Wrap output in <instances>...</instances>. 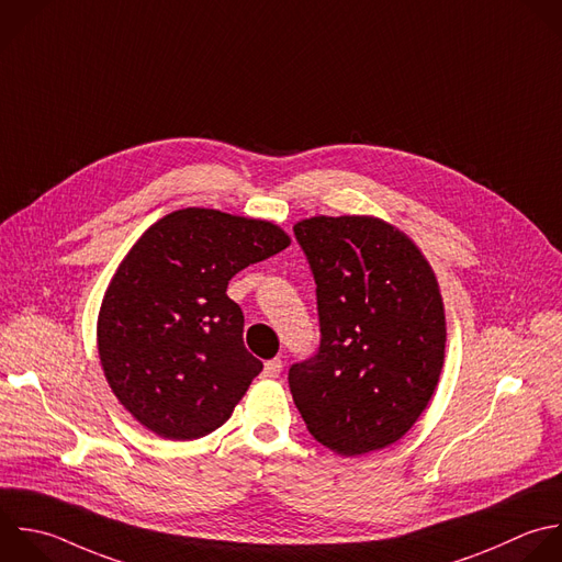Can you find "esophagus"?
<instances>
[{
	"instance_id": "obj_1",
	"label": "esophagus",
	"mask_w": 562,
	"mask_h": 562,
	"mask_svg": "<svg viewBox=\"0 0 562 562\" xmlns=\"http://www.w3.org/2000/svg\"><path fill=\"white\" fill-rule=\"evenodd\" d=\"M281 371H283V362H281L279 358H274V360H268V362L263 364L261 375H263V378H268V380H274V378H279V375H281Z\"/></svg>"
}]
</instances>
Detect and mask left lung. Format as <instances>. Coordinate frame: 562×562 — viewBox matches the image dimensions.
Segmentation results:
<instances>
[{"instance_id":"left-lung-1","label":"left lung","mask_w":562,"mask_h":562,"mask_svg":"<svg viewBox=\"0 0 562 562\" xmlns=\"http://www.w3.org/2000/svg\"><path fill=\"white\" fill-rule=\"evenodd\" d=\"M321 321L318 353L290 367L316 441L353 457L402 439L428 406L446 356L437 277L415 241L371 215L294 224Z\"/></svg>"}]
</instances>
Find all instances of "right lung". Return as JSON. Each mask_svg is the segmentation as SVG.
Instances as JSON below:
<instances>
[{
	"label": "right lung",
	"instance_id": "obj_1",
	"mask_svg": "<svg viewBox=\"0 0 562 562\" xmlns=\"http://www.w3.org/2000/svg\"><path fill=\"white\" fill-rule=\"evenodd\" d=\"M290 241L268 220L191 206L132 246L105 290L97 345L112 393L145 428L189 441L233 415L263 364L226 288Z\"/></svg>",
	"mask_w": 562,
	"mask_h": 562
}]
</instances>
